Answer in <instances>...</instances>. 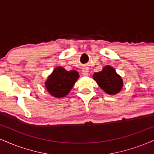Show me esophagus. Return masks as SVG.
<instances>
[{
  "mask_svg": "<svg viewBox=\"0 0 154 154\" xmlns=\"http://www.w3.org/2000/svg\"><path fill=\"white\" fill-rule=\"evenodd\" d=\"M88 67H85V68H83L82 69V75L85 76V77H87V76H88Z\"/></svg>",
  "mask_w": 154,
  "mask_h": 154,
  "instance_id": "obj_1",
  "label": "esophagus"
}]
</instances>
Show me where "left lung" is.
Wrapping results in <instances>:
<instances>
[{
    "label": "left lung",
    "mask_w": 154,
    "mask_h": 154,
    "mask_svg": "<svg viewBox=\"0 0 154 154\" xmlns=\"http://www.w3.org/2000/svg\"><path fill=\"white\" fill-rule=\"evenodd\" d=\"M93 77L98 86L107 94H117L123 87L122 77L109 65L104 66L101 72H95Z\"/></svg>",
    "instance_id": "1"
}]
</instances>
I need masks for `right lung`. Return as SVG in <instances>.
I'll return each instance as SVG.
<instances>
[{
    "label": "right lung",
    "instance_id": "obj_1",
    "mask_svg": "<svg viewBox=\"0 0 154 154\" xmlns=\"http://www.w3.org/2000/svg\"><path fill=\"white\" fill-rule=\"evenodd\" d=\"M78 78L79 74L75 70L66 71L62 66H58L48 77L45 88L55 98H62L69 93Z\"/></svg>",
    "mask_w": 154,
    "mask_h": 154
}]
</instances>
